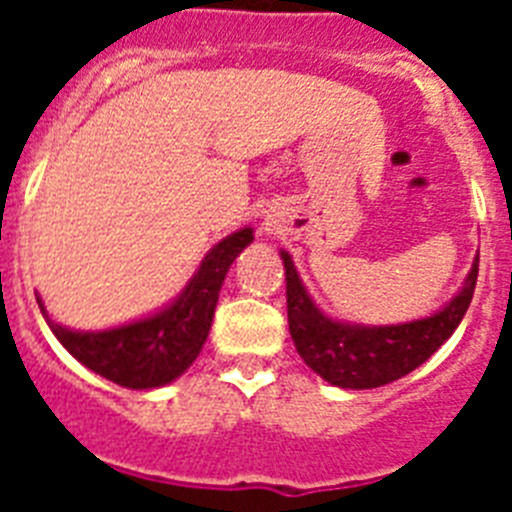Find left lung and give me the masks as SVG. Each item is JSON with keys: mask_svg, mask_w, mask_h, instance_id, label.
I'll use <instances>...</instances> for the list:
<instances>
[{"mask_svg": "<svg viewBox=\"0 0 512 512\" xmlns=\"http://www.w3.org/2000/svg\"><path fill=\"white\" fill-rule=\"evenodd\" d=\"M287 274V320L297 354L312 372L343 390H372L418 369L459 328L474 287L479 256L459 295L436 315L400 325H348L328 318L310 300L292 256L282 251Z\"/></svg>", "mask_w": 512, "mask_h": 512, "instance_id": "8db88e82", "label": "left lung"}]
</instances>
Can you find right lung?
Returning <instances> with one entry per match:
<instances>
[{"mask_svg": "<svg viewBox=\"0 0 512 512\" xmlns=\"http://www.w3.org/2000/svg\"><path fill=\"white\" fill-rule=\"evenodd\" d=\"M251 241V228L223 238L207 253L182 295L151 318L135 320L120 328L97 330V333H81L48 320V312L38 297L40 312L63 348L99 377L130 390L164 387L176 377H182L200 356L225 274L235 256Z\"/></svg>", "mask_w": 512, "mask_h": 512, "instance_id": "right-lung-1", "label": "right lung"}]
</instances>
